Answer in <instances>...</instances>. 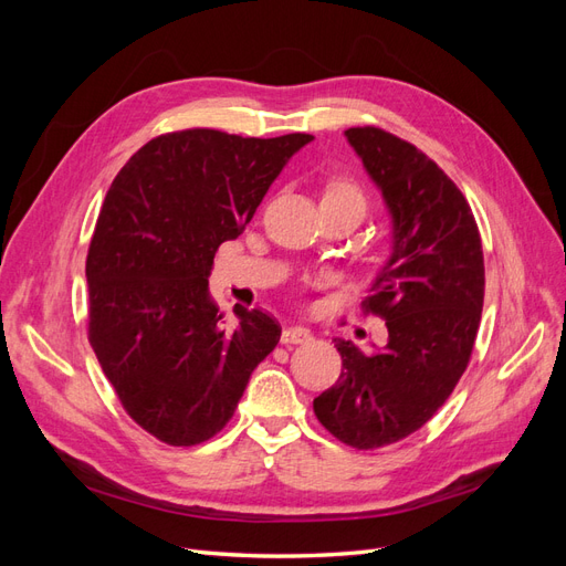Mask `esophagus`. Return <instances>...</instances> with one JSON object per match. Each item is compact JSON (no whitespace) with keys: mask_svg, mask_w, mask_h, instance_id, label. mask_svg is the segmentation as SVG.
<instances>
[{"mask_svg":"<svg viewBox=\"0 0 566 566\" xmlns=\"http://www.w3.org/2000/svg\"><path fill=\"white\" fill-rule=\"evenodd\" d=\"M312 339V333L302 328V325H290L281 333V342L283 345H304V342Z\"/></svg>","mask_w":566,"mask_h":566,"instance_id":"1","label":"esophagus"}]
</instances>
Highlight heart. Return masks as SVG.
I'll list each match as a JSON object with an SVG mask.
<instances>
[{
    "label": "heart",
    "mask_w": 566,
    "mask_h": 566,
    "mask_svg": "<svg viewBox=\"0 0 566 566\" xmlns=\"http://www.w3.org/2000/svg\"><path fill=\"white\" fill-rule=\"evenodd\" d=\"M335 186H347V188H352V191H356V193H358V188H356V186H352V184H335Z\"/></svg>",
    "instance_id": "1"
}]
</instances>
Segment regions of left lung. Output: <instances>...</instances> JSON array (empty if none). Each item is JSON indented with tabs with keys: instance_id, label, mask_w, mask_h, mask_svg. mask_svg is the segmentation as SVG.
Instances as JSON below:
<instances>
[{
	"instance_id": "1",
	"label": "left lung",
	"mask_w": 566,
	"mask_h": 566,
	"mask_svg": "<svg viewBox=\"0 0 566 566\" xmlns=\"http://www.w3.org/2000/svg\"><path fill=\"white\" fill-rule=\"evenodd\" d=\"M345 134L394 224L391 256L364 300L389 339L370 354L335 339L342 373L314 413L342 443L373 451L420 430L465 373L482 321L484 252L465 196L432 158L373 125Z\"/></svg>"
}]
</instances>
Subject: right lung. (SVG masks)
<instances>
[{
	"instance_id": "add662e5",
	"label": "right lung",
	"mask_w": 566,
	"mask_h": 566,
	"mask_svg": "<svg viewBox=\"0 0 566 566\" xmlns=\"http://www.w3.org/2000/svg\"><path fill=\"white\" fill-rule=\"evenodd\" d=\"M314 139L167 132L113 179L87 254V335L127 416L169 447L224 430L252 370L281 339L262 310L227 325L210 269L241 235L285 163Z\"/></svg>"
}]
</instances>
